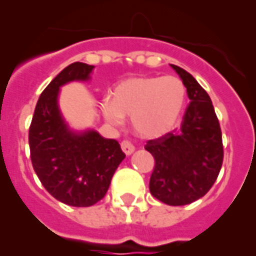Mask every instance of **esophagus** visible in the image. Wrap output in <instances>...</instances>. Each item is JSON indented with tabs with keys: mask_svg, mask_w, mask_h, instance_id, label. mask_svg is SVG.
<instances>
[{
	"mask_svg": "<svg viewBox=\"0 0 256 256\" xmlns=\"http://www.w3.org/2000/svg\"><path fill=\"white\" fill-rule=\"evenodd\" d=\"M120 146H122V150L124 152V155H128V156L132 155V154L134 152V150H136V148H134V145L132 144L130 141H128V140L122 141V142H120Z\"/></svg>",
	"mask_w": 256,
	"mask_h": 256,
	"instance_id": "34e87169",
	"label": "esophagus"
}]
</instances>
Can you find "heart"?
<instances>
[{
  "mask_svg": "<svg viewBox=\"0 0 256 256\" xmlns=\"http://www.w3.org/2000/svg\"><path fill=\"white\" fill-rule=\"evenodd\" d=\"M185 98L186 88L177 76H133L112 89L110 101L101 104V112L112 126L132 118L140 137L158 138L176 126Z\"/></svg>",
  "mask_w": 256,
  "mask_h": 256,
  "instance_id": "b5f03b06",
  "label": "heart"
}]
</instances>
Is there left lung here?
I'll list each match as a JSON object with an SVG mask.
<instances>
[{
  "label": "left lung",
  "mask_w": 256,
  "mask_h": 256,
  "mask_svg": "<svg viewBox=\"0 0 256 256\" xmlns=\"http://www.w3.org/2000/svg\"><path fill=\"white\" fill-rule=\"evenodd\" d=\"M182 79L190 102L181 132L150 140L145 150L155 159L150 180L152 196L168 206H185L203 198L214 185L224 160L220 122L207 92L192 75L172 64Z\"/></svg>",
  "instance_id": "8db88e82"
}]
</instances>
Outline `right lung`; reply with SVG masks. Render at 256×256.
<instances>
[{
  "mask_svg": "<svg viewBox=\"0 0 256 256\" xmlns=\"http://www.w3.org/2000/svg\"><path fill=\"white\" fill-rule=\"evenodd\" d=\"M93 68L79 62L64 68L40 96L28 132L31 162L44 188L74 207L100 202L126 156L116 140L104 138L96 130H71L60 112V88L89 80Z\"/></svg>",
  "mask_w": 256,
  "mask_h": 256,
  "instance_id": "add662e5",
  "label": "right lung"
}]
</instances>
